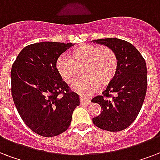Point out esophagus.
I'll list each match as a JSON object with an SVG mask.
<instances>
[{"label": "esophagus", "mask_w": 160, "mask_h": 160, "mask_svg": "<svg viewBox=\"0 0 160 160\" xmlns=\"http://www.w3.org/2000/svg\"><path fill=\"white\" fill-rule=\"evenodd\" d=\"M80 102H81V103L84 105H89L90 104V100L87 99L86 97H85V96H83V95H80Z\"/></svg>", "instance_id": "34e87169"}]
</instances>
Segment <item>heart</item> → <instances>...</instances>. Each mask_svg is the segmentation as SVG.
<instances>
[{"label":"heart","mask_w":160,"mask_h":160,"mask_svg":"<svg viewBox=\"0 0 160 160\" xmlns=\"http://www.w3.org/2000/svg\"><path fill=\"white\" fill-rule=\"evenodd\" d=\"M118 57L112 48L100 45L83 44L70 52L69 57L58 58L56 68L61 78L68 84L79 79L80 69L85 77L75 83L74 91L86 93L107 86L115 79L118 69Z\"/></svg>","instance_id":"heart-1"}]
</instances>
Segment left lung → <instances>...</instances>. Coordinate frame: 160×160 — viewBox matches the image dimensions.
<instances>
[{
    "mask_svg": "<svg viewBox=\"0 0 160 160\" xmlns=\"http://www.w3.org/2000/svg\"><path fill=\"white\" fill-rule=\"evenodd\" d=\"M112 48L118 57L115 79L102 96L91 100L102 107V113L92 119L99 128L119 132L131 125L138 115L147 91V67L143 57L133 45L116 38L93 40Z\"/></svg>",
    "mask_w": 160,
    "mask_h": 160,
    "instance_id": "1",
    "label": "left lung"
}]
</instances>
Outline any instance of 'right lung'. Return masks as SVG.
I'll list each match as a JSON object with an SVG mask.
<instances>
[{
	"label": "right lung",
	"instance_id": "1",
	"mask_svg": "<svg viewBox=\"0 0 160 160\" xmlns=\"http://www.w3.org/2000/svg\"><path fill=\"white\" fill-rule=\"evenodd\" d=\"M72 43L42 42L21 51L11 71L12 96L24 123L40 136L54 137L66 131L80 97L58 74V57Z\"/></svg>",
	"mask_w": 160,
	"mask_h": 160
}]
</instances>
